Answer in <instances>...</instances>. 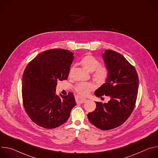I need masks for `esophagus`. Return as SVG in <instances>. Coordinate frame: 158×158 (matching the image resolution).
<instances>
[{
	"label": "esophagus",
	"mask_w": 158,
	"mask_h": 158,
	"mask_svg": "<svg viewBox=\"0 0 158 158\" xmlns=\"http://www.w3.org/2000/svg\"><path fill=\"white\" fill-rule=\"evenodd\" d=\"M87 101V99L85 98H82L79 96H76V101L77 104H82L84 102H85Z\"/></svg>",
	"instance_id": "34e87169"
}]
</instances>
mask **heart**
Wrapping results in <instances>:
<instances>
[{
  "label": "heart",
  "instance_id": "heart-1",
  "mask_svg": "<svg viewBox=\"0 0 158 158\" xmlns=\"http://www.w3.org/2000/svg\"><path fill=\"white\" fill-rule=\"evenodd\" d=\"M80 64L89 72H93V77L100 84L105 83L109 76V70L105 65H100V61L91 54H87L82 57ZM73 71V67L70 69L71 75ZM95 89V85L90 82H79L77 84L74 89L81 96H87Z\"/></svg>",
  "mask_w": 158,
  "mask_h": 158
}]
</instances>
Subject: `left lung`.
I'll list each match as a JSON object with an SVG mask.
<instances>
[{"instance_id":"8db88e82","label":"left lung","mask_w":158,"mask_h":158,"mask_svg":"<svg viewBox=\"0 0 158 158\" xmlns=\"http://www.w3.org/2000/svg\"><path fill=\"white\" fill-rule=\"evenodd\" d=\"M109 76L95 91L97 97L105 95L107 103L96 102L95 110L89 112V122L101 130H109L122 125L130 116L136 102L139 78L135 67L121 54L106 50L102 54Z\"/></svg>"}]
</instances>
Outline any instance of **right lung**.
Listing matches in <instances>:
<instances>
[{
  "instance_id": "add662e5",
  "label": "right lung",
  "mask_w": 158,
  "mask_h": 158,
  "mask_svg": "<svg viewBox=\"0 0 158 158\" xmlns=\"http://www.w3.org/2000/svg\"><path fill=\"white\" fill-rule=\"evenodd\" d=\"M73 53L64 49L44 51L26 66L22 76V94L26 113L31 120L46 129L59 127L69 119L76 105L72 93L56 94L57 81L68 77Z\"/></svg>"
}]
</instances>
